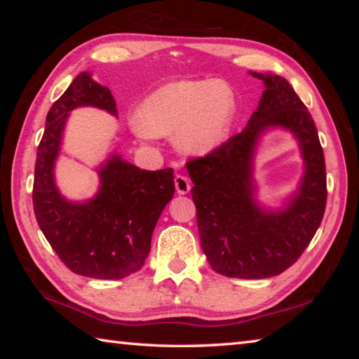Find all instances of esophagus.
<instances>
[{"instance_id": "esophagus-1", "label": "esophagus", "mask_w": 359, "mask_h": 359, "mask_svg": "<svg viewBox=\"0 0 359 359\" xmlns=\"http://www.w3.org/2000/svg\"><path fill=\"white\" fill-rule=\"evenodd\" d=\"M174 184H175V190H177L179 194H187L188 191L191 190V185H190V180H188L185 175H175L174 179Z\"/></svg>"}]
</instances>
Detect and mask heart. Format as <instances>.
<instances>
[{
  "label": "heart",
  "instance_id": "1",
  "mask_svg": "<svg viewBox=\"0 0 359 359\" xmlns=\"http://www.w3.org/2000/svg\"><path fill=\"white\" fill-rule=\"evenodd\" d=\"M234 96L217 79L169 82L141 106L131 126L139 136H169L190 155L210 154L220 145L231 123Z\"/></svg>",
  "mask_w": 359,
  "mask_h": 359
}]
</instances>
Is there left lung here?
Here are the masks:
<instances>
[{
	"mask_svg": "<svg viewBox=\"0 0 359 359\" xmlns=\"http://www.w3.org/2000/svg\"><path fill=\"white\" fill-rule=\"evenodd\" d=\"M264 82L244 130L187 163L201 247L212 269L234 278H267L294 264L323 220L326 166L317 126L287 79L250 72ZM280 126L297 136L306 171L287 208L272 212L254 201L251 161L262 133Z\"/></svg>",
	"mask_w": 359,
	"mask_h": 359,
	"instance_id": "8db88e82",
	"label": "left lung"
}]
</instances>
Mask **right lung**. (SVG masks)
I'll use <instances>...</instances> for the list:
<instances>
[{"label":"right lung","instance_id":"right-lung-1","mask_svg":"<svg viewBox=\"0 0 359 359\" xmlns=\"http://www.w3.org/2000/svg\"><path fill=\"white\" fill-rule=\"evenodd\" d=\"M93 106L117 115L111 90L81 72L53 102L38 147L33 184L36 220L48 244L74 274L118 280L137 272L163 209L174 196V171H144L112 155L100 169V190L85 203L60 194L53 166L72 109Z\"/></svg>","mask_w":359,"mask_h":359}]
</instances>
